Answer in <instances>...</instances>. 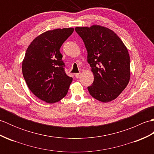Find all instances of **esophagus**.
<instances>
[{
  "label": "esophagus",
  "instance_id": "esophagus-1",
  "mask_svg": "<svg viewBox=\"0 0 154 154\" xmlns=\"http://www.w3.org/2000/svg\"><path fill=\"white\" fill-rule=\"evenodd\" d=\"M81 73H76V74H75V77H76V78H79V77H81Z\"/></svg>",
  "mask_w": 154,
  "mask_h": 154
}]
</instances>
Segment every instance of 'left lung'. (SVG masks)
I'll return each mask as SVG.
<instances>
[{
	"instance_id": "left-lung-1",
	"label": "left lung",
	"mask_w": 154,
	"mask_h": 154,
	"mask_svg": "<svg viewBox=\"0 0 154 154\" xmlns=\"http://www.w3.org/2000/svg\"><path fill=\"white\" fill-rule=\"evenodd\" d=\"M87 51V61L94 75L90 94L103 103L115 99L129 83L130 55L120 38L110 29L94 25L77 27Z\"/></svg>"
}]
</instances>
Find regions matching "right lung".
<instances>
[{"label":"right lung","instance_id":"1","mask_svg":"<svg viewBox=\"0 0 154 154\" xmlns=\"http://www.w3.org/2000/svg\"><path fill=\"white\" fill-rule=\"evenodd\" d=\"M73 30L69 28L45 32L32 42L26 52L22 65L26 83L34 95L48 103L63 99L73 80L65 73L60 49Z\"/></svg>","mask_w":154,"mask_h":154}]
</instances>
